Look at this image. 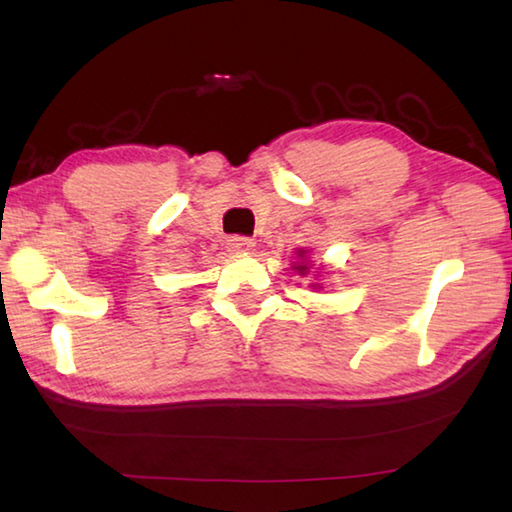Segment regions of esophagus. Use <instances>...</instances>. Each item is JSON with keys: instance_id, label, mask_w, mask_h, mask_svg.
I'll return each instance as SVG.
<instances>
[{"instance_id": "34e87169", "label": "esophagus", "mask_w": 512, "mask_h": 512, "mask_svg": "<svg viewBox=\"0 0 512 512\" xmlns=\"http://www.w3.org/2000/svg\"><path fill=\"white\" fill-rule=\"evenodd\" d=\"M255 241L250 237H241V235H235L228 239V248L235 250V253H248V250H253Z\"/></svg>"}]
</instances>
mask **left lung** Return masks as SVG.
I'll return each mask as SVG.
<instances>
[{
    "label": "left lung",
    "instance_id": "obj_1",
    "mask_svg": "<svg viewBox=\"0 0 512 512\" xmlns=\"http://www.w3.org/2000/svg\"><path fill=\"white\" fill-rule=\"evenodd\" d=\"M296 268H298L300 273H305V271H307V266H305V264H296Z\"/></svg>",
    "mask_w": 512,
    "mask_h": 512
}]
</instances>
